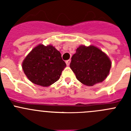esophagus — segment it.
<instances>
[{
  "label": "esophagus",
  "instance_id": "esophagus-1",
  "mask_svg": "<svg viewBox=\"0 0 131 131\" xmlns=\"http://www.w3.org/2000/svg\"><path fill=\"white\" fill-rule=\"evenodd\" d=\"M70 62H71V60H66V65H67V66H69V64H70Z\"/></svg>",
  "mask_w": 131,
  "mask_h": 131
}]
</instances>
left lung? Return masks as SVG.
<instances>
[{
  "label": "left lung",
  "instance_id": "obj_1",
  "mask_svg": "<svg viewBox=\"0 0 131 131\" xmlns=\"http://www.w3.org/2000/svg\"><path fill=\"white\" fill-rule=\"evenodd\" d=\"M111 66L107 56L94 46H80L70 63L76 78L86 86L102 82L110 73Z\"/></svg>",
  "mask_w": 131,
  "mask_h": 131
}]
</instances>
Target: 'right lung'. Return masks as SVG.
Listing matches in <instances>:
<instances>
[{"mask_svg": "<svg viewBox=\"0 0 131 131\" xmlns=\"http://www.w3.org/2000/svg\"><path fill=\"white\" fill-rule=\"evenodd\" d=\"M66 67L60 52L51 45H38L27 56L22 63L27 78L42 86H48L57 81Z\"/></svg>", "mask_w": 131, "mask_h": 131, "instance_id": "right-lung-1", "label": "right lung"}]
</instances>
